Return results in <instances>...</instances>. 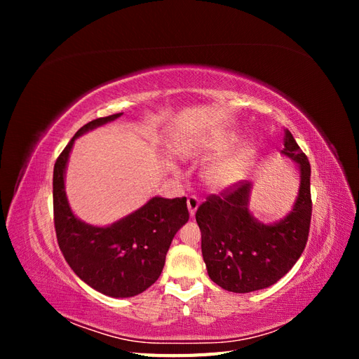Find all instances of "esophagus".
Masks as SVG:
<instances>
[{
	"instance_id": "34e87169",
	"label": "esophagus",
	"mask_w": 359,
	"mask_h": 359,
	"mask_svg": "<svg viewBox=\"0 0 359 359\" xmlns=\"http://www.w3.org/2000/svg\"><path fill=\"white\" fill-rule=\"evenodd\" d=\"M187 208H189L190 217H194V214H196V211H198V208H199V201H198V198L190 196V198L187 199Z\"/></svg>"
}]
</instances>
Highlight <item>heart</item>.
Wrapping results in <instances>:
<instances>
[{
	"instance_id": "b5f03b06",
	"label": "heart",
	"mask_w": 359,
	"mask_h": 359,
	"mask_svg": "<svg viewBox=\"0 0 359 359\" xmlns=\"http://www.w3.org/2000/svg\"><path fill=\"white\" fill-rule=\"evenodd\" d=\"M241 142V135L223 132L205 137L194 145V153L201 157H214L202 172L206 187L217 193L240 187L252 175L259 158L255 144Z\"/></svg>"
}]
</instances>
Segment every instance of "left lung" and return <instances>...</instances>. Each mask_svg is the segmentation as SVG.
I'll return each instance as SVG.
<instances>
[{"instance_id":"8db88e82","label":"left lung","mask_w":359,"mask_h":359,"mask_svg":"<svg viewBox=\"0 0 359 359\" xmlns=\"http://www.w3.org/2000/svg\"><path fill=\"white\" fill-rule=\"evenodd\" d=\"M281 154L299 172L298 196L292 210L277 222L264 223L250 211L253 184L210 196L196 211L202 233V256L215 285L235 293L273 286L297 264L307 244L311 196L310 163L286 130Z\"/></svg>"}]
</instances>
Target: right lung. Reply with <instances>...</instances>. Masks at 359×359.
Masks as SVG:
<instances>
[{
  "mask_svg": "<svg viewBox=\"0 0 359 359\" xmlns=\"http://www.w3.org/2000/svg\"><path fill=\"white\" fill-rule=\"evenodd\" d=\"M121 115L97 118L79 128L53 168V222L61 252L76 276L112 298L135 297L154 285L173 236L189 222L186 198L154 196L107 226L85 223L72 211L66 170L74 140Z\"/></svg>",
  "mask_w": 359,
  "mask_h": 359,
  "instance_id": "1",
  "label": "right lung"
}]
</instances>
